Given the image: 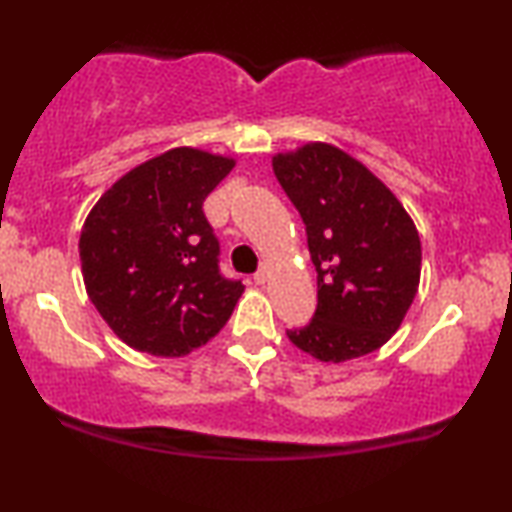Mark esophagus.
<instances>
[{"label": "esophagus", "mask_w": 512, "mask_h": 512, "mask_svg": "<svg viewBox=\"0 0 512 512\" xmlns=\"http://www.w3.org/2000/svg\"><path fill=\"white\" fill-rule=\"evenodd\" d=\"M268 277H270V265H261V268H258L256 272H254V282L256 284H265L268 282Z\"/></svg>", "instance_id": "esophagus-1"}]
</instances>
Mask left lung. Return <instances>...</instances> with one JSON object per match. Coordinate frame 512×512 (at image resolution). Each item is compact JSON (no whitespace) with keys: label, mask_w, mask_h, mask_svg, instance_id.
<instances>
[{"label":"left lung","mask_w":512,"mask_h":512,"mask_svg":"<svg viewBox=\"0 0 512 512\" xmlns=\"http://www.w3.org/2000/svg\"><path fill=\"white\" fill-rule=\"evenodd\" d=\"M272 170L305 223L317 270V310L310 324L286 335L319 361L375 352L417 296L415 223L368 167L331 144L279 153Z\"/></svg>","instance_id":"8db88e82"}]
</instances>
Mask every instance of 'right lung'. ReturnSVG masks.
<instances>
[{"mask_svg": "<svg viewBox=\"0 0 512 512\" xmlns=\"http://www.w3.org/2000/svg\"><path fill=\"white\" fill-rule=\"evenodd\" d=\"M235 160L172 149L130 170L83 223L79 256L90 303L125 345L184 356L226 326L242 279L219 268L202 202Z\"/></svg>", "mask_w": 512, "mask_h": 512, "instance_id": "right-lung-1", "label": "right lung"}]
</instances>
